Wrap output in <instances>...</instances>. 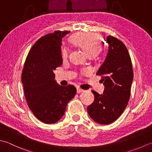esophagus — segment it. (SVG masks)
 <instances>
[{
    "label": "esophagus",
    "mask_w": 152,
    "mask_h": 152,
    "mask_svg": "<svg viewBox=\"0 0 152 152\" xmlns=\"http://www.w3.org/2000/svg\"><path fill=\"white\" fill-rule=\"evenodd\" d=\"M84 91L83 89H80V88H77V93H81V92H83Z\"/></svg>",
    "instance_id": "1"
}]
</instances>
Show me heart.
I'll return each mask as SVG.
<instances>
[{"label": "heart", "instance_id": "1", "mask_svg": "<svg viewBox=\"0 0 152 152\" xmlns=\"http://www.w3.org/2000/svg\"><path fill=\"white\" fill-rule=\"evenodd\" d=\"M73 45L79 46L88 56L96 55L100 50V39L98 35L92 33H77L71 37ZM68 49L64 48L62 56L65 59L68 56Z\"/></svg>", "mask_w": 152, "mask_h": 152}]
</instances>
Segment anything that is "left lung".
I'll return each instance as SVG.
<instances>
[{"instance_id":"left-lung-1","label":"left lung","mask_w":152,"mask_h":152,"mask_svg":"<svg viewBox=\"0 0 152 152\" xmlns=\"http://www.w3.org/2000/svg\"><path fill=\"white\" fill-rule=\"evenodd\" d=\"M108 52L96 73L103 75L102 94L94 91V100L87 107L90 117L101 125L115 121L125 110L131 96L133 70L127 48L115 37L107 36Z\"/></svg>"}]
</instances>
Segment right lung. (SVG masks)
<instances>
[{
  "instance_id": "obj_1",
  "label": "right lung",
  "mask_w": 152,
  "mask_h": 152,
  "mask_svg": "<svg viewBox=\"0 0 152 152\" xmlns=\"http://www.w3.org/2000/svg\"><path fill=\"white\" fill-rule=\"evenodd\" d=\"M68 31H56L37 41L25 61L21 81L25 96L31 111L39 120L52 124L64 115L68 102L75 96L73 85L60 86L54 71L63 62L61 46Z\"/></svg>"
}]
</instances>
